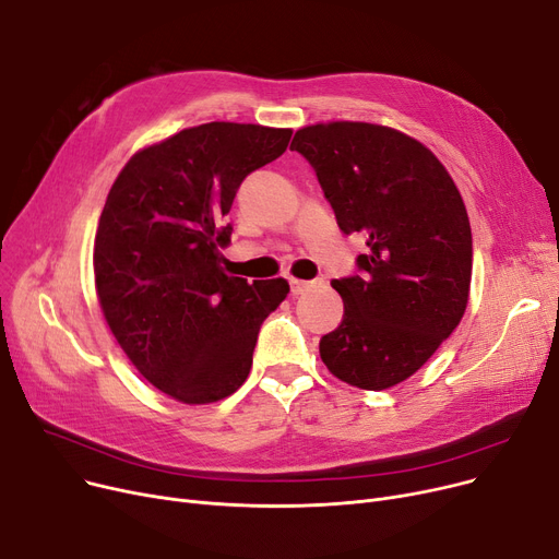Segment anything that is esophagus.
I'll use <instances>...</instances> for the list:
<instances>
[{
  "mask_svg": "<svg viewBox=\"0 0 559 559\" xmlns=\"http://www.w3.org/2000/svg\"><path fill=\"white\" fill-rule=\"evenodd\" d=\"M310 287H312V281H301V278H289V289H292V295H295V297L304 295V292H308Z\"/></svg>",
  "mask_w": 559,
  "mask_h": 559,
  "instance_id": "34e87169",
  "label": "esophagus"
}]
</instances>
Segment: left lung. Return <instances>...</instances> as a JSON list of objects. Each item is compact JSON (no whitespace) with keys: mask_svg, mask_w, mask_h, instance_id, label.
Masks as SVG:
<instances>
[{"mask_svg":"<svg viewBox=\"0 0 559 559\" xmlns=\"http://www.w3.org/2000/svg\"><path fill=\"white\" fill-rule=\"evenodd\" d=\"M289 150L312 165L342 233L367 238L356 274L333 281L344 317L321 337V360L348 385L388 390L464 314L474 260L464 201L430 150L388 127L314 124Z\"/></svg>","mask_w":559,"mask_h":559,"instance_id":"obj_1","label":"left lung"}]
</instances>
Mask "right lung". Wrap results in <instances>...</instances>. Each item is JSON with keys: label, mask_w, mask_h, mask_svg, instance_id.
Listing matches in <instances>:
<instances>
[{"label": "right lung", "mask_w": 559, "mask_h": 559, "mask_svg": "<svg viewBox=\"0 0 559 559\" xmlns=\"http://www.w3.org/2000/svg\"><path fill=\"white\" fill-rule=\"evenodd\" d=\"M289 129L209 122L138 152L117 176L95 235V285L135 369L190 405L238 390L285 278L228 276L226 215L242 181L276 160Z\"/></svg>", "instance_id": "add662e5"}]
</instances>
